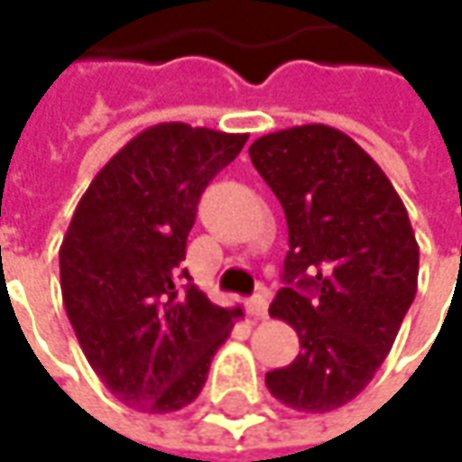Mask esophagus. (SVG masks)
I'll list each match as a JSON object with an SVG mask.
<instances>
[{
    "instance_id": "esophagus-1",
    "label": "esophagus",
    "mask_w": 462,
    "mask_h": 462,
    "mask_svg": "<svg viewBox=\"0 0 462 462\" xmlns=\"http://www.w3.org/2000/svg\"><path fill=\"white\" fill-rule=\"evenodd\" d=\"M267 306H270L267 291H259V293L254 295V298H249V303H246L249 316H254V319H264V316H267Z\"/></svg>"
}]
</instances>
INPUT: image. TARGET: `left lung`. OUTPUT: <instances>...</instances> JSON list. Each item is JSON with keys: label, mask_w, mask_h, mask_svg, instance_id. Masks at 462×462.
Instances as JSON below:
<instances>
[{"label": "left lung", "mask_w": 462, "mask_h": 462, "mask_svg": "<svg viewBox=\"0 0 462 462\" xmlns=\"http://www.w3.org/2000/svg\"><path fill=\"white\" fill-rule=\"evenodd\" d=\"M288 221V257L270 316L298 331L293 363L267 388L295 411L355 399L391 352L417 295L419 244L399 192L373 156L321 123L249 146Z\"/></svg>", "instance_id": "left-lung-1"}]
</instances>
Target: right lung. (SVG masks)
<instances>
[{
	"mask_svg": "<svg viewBox=\"0 0 462 462\" xmlns=\"http://www.w3.org/2000/svg\"><path fill=\"white\" fill-rule=\"evenodd\" d=\"M246 134L159 123L131 138L81 195L63 236L61 293L81 352L131 409L169 414L198 399L244 310L192 282L187 234L208 182Z\"/></svg>",
	"mask_w": 462,
	"mask_h": 462,
	"instance_id": "1",
	"label": "right lung"
}]
</instances>
